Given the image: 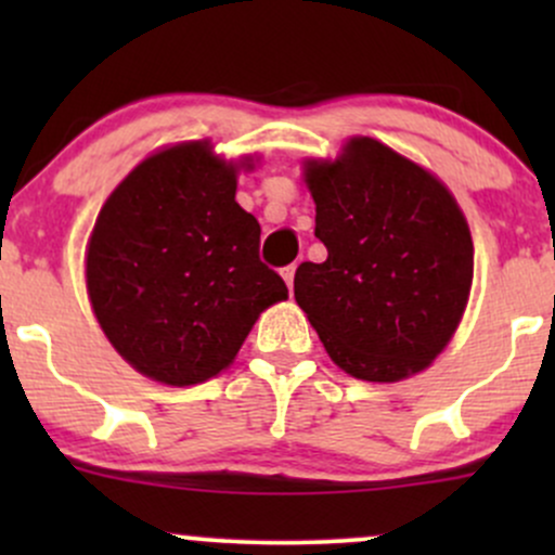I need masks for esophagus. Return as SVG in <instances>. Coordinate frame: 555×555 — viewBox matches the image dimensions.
Wrapping results in <instances>:
<instances>
[{"mask_svg": "<svg viewBox=\"0 0 555 555\" xmlns=\"http://www.w3.org/2000/svg\"><path fill=\"white\" fill-rule=\"evenodd\" d=\"M295 271H297V263H292V266H286V269H282V276H284L286 286H289V292H292V286H295Z\"/></svg>", "mask_w": 555, "mask_h": 555, "instance_id": "obj_1", "label": "esophagus"}]
</instances>
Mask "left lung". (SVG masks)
<instances>
[{
  "label": "left lung",
  "instance_id": "obj_1",
  "mask_svg": "<svg viewBox=\"0 0 555 555\" xmlns=\"http://www.w3.org/2000/svg\"><path fill=\"white\" fill-rule=\"evenodd\" d=\"M323 263H299L295 299L331 360L391 384L428 367L460 326L473 286V237L430 171L373 138L336 162H308Z\"/></svg>",
  "mask_w": 555,
  "mask_h": 555
}]
</instances>
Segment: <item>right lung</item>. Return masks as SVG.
<instances>
[{
  "label": "right lung",
  "mask_w": 555,
  "mask_h": 555,
  "mask_svg": "<svg viewBox=\"0 0 555 555\" xmlns=\"http://www.w3.org/2000/svg\"><path fill=\"white\" fill-rule=\"evenodd\" d=\"M234 193L237 169L195 140L138 164L95 219L88 297L114 349L149 378H214L258 315L286 299L258 256V219Z\"/></svg>",
  "instance_id": "1"
}]
</instances>
